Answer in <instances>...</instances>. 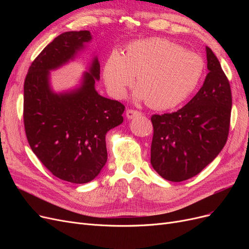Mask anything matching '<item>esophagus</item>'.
Segmentation results:
<instances>
[{"instance_id":"esophagus-1","label":"esophagus","mask_w":249,"mask_h":249,"mask_svg":"<svg viewBox=\"0 0 249 249\" xmlns=\"http://www.w3.org/2000/svg\"><path fill=\"white\" fill-rule=\"evenodd\" d=\"M125 115H126V118H127V119H133V118H135V117L140 116V115H141V112H139V111H137V110H132V109H130V110H126Z\"/></svg>"}]
</instances>
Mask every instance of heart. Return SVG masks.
<instances>
[{
  "label": "heart",
  "instance_id": "b5f03b06",
  "mask_svg": "<svg viewBox=\"0 0 249 249\" xmlns=\"http://www.w3.org/2000/svg\"><path fill=\"white\" fill-rule=\"evenodd\" d=\"M201 57L163 38L130 43L124 55L112 52L104 64L103 76L110 93L124 99L137 77L134 99L150 107L167 110L184 103L203 76Z\"/></svg>",
  "mask_w": 249,
  "mask_h": 249
}]
</instances>
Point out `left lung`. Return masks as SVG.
I'll return each instance as SVG.
<instances>
[{"instance_id":"8db88e82","label":"left lung","mask_w":249,"mask_h":249,"mask_svg":"<svg viewBox=\"0 0 249 249\" xmlns=\"http://www.w3.org/2000/svg\"><path fill=\"white\" fill-rule=\"evenodd\" d=\"M208 74L185 106L173 113L153 115L150 164L171 182L191 178L219 155L227 143L231 92L219 60L206 47Z\"/></svg>"}]
</instances>
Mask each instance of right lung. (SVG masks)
Returning a JSON list of instances; mask_svg holds the SVG:
<instances>
[{
  "mask_svg": "<svg viewBox=\"0 0 249 249\" xmlns=\"http://www.w3.org/2000/svg\"><path fill=\"white\" fill-rule=\"evenodd\" d=\"M91 40L86 30L59 35L34 60L24 85L30 146L53 175L73 184L99 176L108 158L106 134L124 122V105L96 91L100 61L94 53L77 86L53 89L51 71L76 60Z\"/></svg>",
  "mask_w": 249,
  "mask_h": 249,
  "instance_id": "obj_1",
  "label": "right lung"
}]
</instances>
